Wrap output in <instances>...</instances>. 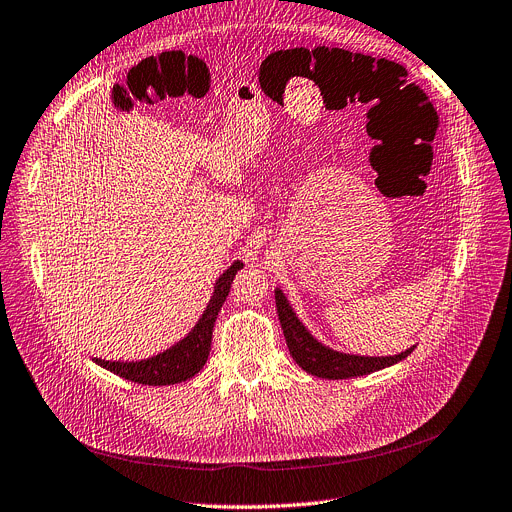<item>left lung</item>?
Here are the masks:
<instances>
[{"label": "left lung", "mask_w": 512, "mask_h": 512, "mask_svg": "<svg viewBox=\"0 0 512 512\" xmlns=\"http://www.w3.org/2000/svg\"><path fill=\"white\" fill-rule=\"evenodd\" d=\"M274 301H277V313L281 320V328L289 346L293 361L309 375L322 377V379H348V377H361L373 371L385 369L404 361L414 346L406 348L398 355L389 357H361V355H348V352L334 350L322 344L313 336L305 324L297 318L291 303L287 301L281 289H274Z\"/></svg>", "instance_id": "obj_1"}]
</instances>
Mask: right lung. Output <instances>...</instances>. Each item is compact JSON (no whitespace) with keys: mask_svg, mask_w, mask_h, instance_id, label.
<instances>
[{"mask_svg":"<svg viewBox=\"0 0 512 512\" xmlns=\"http://www.w3.org/2000/svg\"><path fill=\"white\" fill-rule=\"evenodd\" d=\"M240 268H244V262L235 260L221 274V277L215 281L213 295L199 322H196L194 328L184 338L174 342L170 348L141 361H104V359H92V361L114 375L141 383V385H174L194 377L205 367L209 359L215 320L219 316L221 305L229 295L233 277L238 274Z\"/></svg>","mask_w":512,"mask_h":512,"instance_id":"add662e5","label":"right lung"}]
</instances>
